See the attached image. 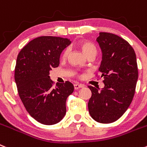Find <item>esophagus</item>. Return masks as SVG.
Returning <instances> with one entry per match:
<instances>
[{"label":"esophagus","instance_id":"1","mask_svg":"<svg viewBox=\"0 0 147 147\" xmlns=\"http://www.w3.org/2000/svg\"><path fill=\"white\" fill-rule=\"evenodd\" d=\"M83 85L82 84H78V83H75L74 85V88H75V90H78V89L80 88H83Z\"/></svg>","mask_w":147,"mask_h":147}]
</instances>
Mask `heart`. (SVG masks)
Segmentation results:
<instances>
[{
	"label": "heart",
	"instance_id": "obj_1",
	"mask_svg": "<svg viewBox=\"0 0 147 147\" xmlns=\"http://www.w3.org/2000/svg\"><path fill=\"white\" fill-rule=\"evenodd\" d=\"M78 46L83 51L86 57H88L90 55L96 56L97 53V49L94 44L92 42H90L86 40H81L78 42ZM69 53V48H66L62 53V57L64 59L67 58V56ZM80 77H83V75H80Z\"/></svg>",
	"mask_w": 147,
	"mask_h": 147
}]
</instances>
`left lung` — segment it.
<instances>
[{
	"label": "left lung",
	"instance_id": "8db88e82",
	"mask_svg": "<svg viewBox=\"0 0 147 147\" xmlns=\"http://www.w3.org/2000/svg\"><path fill=\"white\" fill-rule=\"evenodd\" d=\"M96 41L102 52L98 70L105 88L98 90L88 86L92 94L88 107L94 120L111 123L125 112L134 96L138 75L136 56L132 46L115 34L100 32Z\"/></svg>",
	"mask_w": 147,
	"mask_h": 147
}]
</instances>
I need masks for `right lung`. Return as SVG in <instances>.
Wrapping results in <instances>:
<instances>
[{"mask_svg": "<svg viewBox=\"0 0 147 147\" xmlns=\"http://www.w3.org/2000/svg\"><path fill=\"white\" fill-rule=\"evenodd\" d=\"M70 43L67 38L38 37L18 54L14 79L19 96L27 112L42 124H56L66 114V101L74 86L66 81L53 87L49 72L58 67L61 52Z\"/></svg>", "mask_w": 147, "mask_h": 147, "instance_id": "1", "label": "right lung"}]
</instances>
